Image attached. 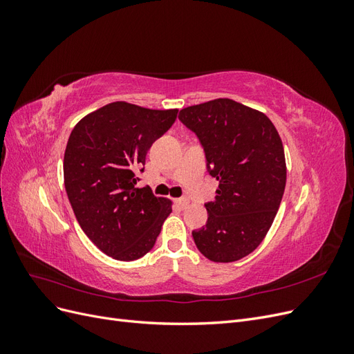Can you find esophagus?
Returning <instances> with one entry per match:
<instances>
[{
	"instance_id": "esophagus-1",
	"label": "esophagus",
	"mask_w": 354,
	"mask_h": 354,
	"mask_svg": "<svg viewBox=\"0 0 354 354\" xmlns=\"http://www.w3.org/2000/svg\"><path fill=\"white\" fill-rule=\"evenodd\" d=\"M176 205L181 209H185V208L189 207V199L187 198H178V199H176Z\"/></svg>"
}]
</instances>
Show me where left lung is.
Instances as JSON below:
<instances>
[{"mask_svg":"<svg viewBox=\"0 0 354 354\" xmlns=\"http://www.w3.org/2000/svg\"><path fill=\"white\" fill-rule=\"evenodd\" d=\"M178 120L203 147L209 176L218 181L207 202V224L192 232L201 254L216 263L251 254L269 232L286 183L283 145L264 113L230 99L181 109Z\"/></svg>","mask_w":354,"mask_h":354,"instance_id":"1","label":"left lung"}]
</instances>
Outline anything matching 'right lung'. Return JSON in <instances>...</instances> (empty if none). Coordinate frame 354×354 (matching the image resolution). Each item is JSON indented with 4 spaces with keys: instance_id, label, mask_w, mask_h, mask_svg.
Listing matches in <instances>:
<instances>
[{
    "instance_id": "obj_1",
    "label": "right lung",
    "mask_w": 354,
    "mask_h": 354,
    "mask_svg": "<svg viewBox=\"0 0 354 354\" xmlns=\"http://www.w3.org/2000/svg\"><path fill=\"white\" fill-rule=\"evenodd\" d=\"M178 109L113 102L73 127L63 159L65 187L81 229L106 255L133 261L153 248L171 201L136 187L147 151Z\"/></svg>"
}]
</instances>
